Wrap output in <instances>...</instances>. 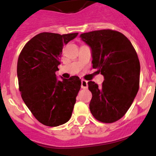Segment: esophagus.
Masks as SVG:
<instances>
[{
	"label": "esophagus",
	"mask_w": 156,
	"mask_h": 156,
	"mask_svg": "<svg viewBox=\"0 0 156 156\" xmlns=\"http://www.w3.org/2000/svg\"><path fill=\"white\" fill-rule=\"evenodd\" d=\"M87 81L85 80H81V87H82L83 89H87Z\"/></svg>",
	"instance_id": "esophagus-1"
}]
</instances>
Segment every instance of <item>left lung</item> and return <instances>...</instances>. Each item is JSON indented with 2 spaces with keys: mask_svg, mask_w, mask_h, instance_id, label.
Segmentation results:
<instances>
[{
  "mask_svg": "<svg viewBox=\"0 0 156 156\" xmlns=\"http://www.w3.org/2000/svg\"><path fill=\"white\" fill-rule=\"evenodd\" d=\"M80 37L90 48L93 68L104 76L101 87L88 82L92 93L90 112L101 122H115L126 114L138 91L140 67L137 52L118 31L95 30Z\"/></svg>",
  "mask_w": 156,
  "mask_h": 156,
  "instance_id": "8db88e82",
  "label": "left lung"
}]
</instances>
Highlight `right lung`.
Masks as SVG:
<instances>
[{"label": "right lung", "instance_id": "right-lung-1", "mask_svg": "<svg viewBox=\"0 0 156 156\" xmlns=\"http://www.w3.org/2000/svg\"><path fill=\"white\" fill-rule=\"evenodd\" d=\"M77 35L41 33L27 43L19 56L17 76L22 98L45 126L64 124L72 115L81 80L76 76L58 80L55 72L63 46Z\"/></svg>", "mask_w": 156, "mask_h": 156}]
</instances>
